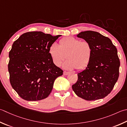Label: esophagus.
<instances>
[{
  "label": "esophagus",
  "instance_id": "1",
  "mask_svg": "<svg viewBox=\"0 0 127 127\" xmlns=\"http://www.w3.org/2000/svg\"><path fill=\"white\" fill-rule=\"evenodd\" d=\"M68 74H69V72H68V71H64V72H63L64 75H68Z\"/></svg>",
  "mask_w": 127,
  "mask_h": 127
}]
</instances>
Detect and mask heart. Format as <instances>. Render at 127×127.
Returning a JSON list of instances; mask_svg holds the SVG:
<instances>
[{
  "label": "heart",
  "instance_id": "b5f03b06",
  "mask_svg": "<svg viewBox=\"0 0 127 127\" xmlns=\"http://www.w3.org/2000/svg\"><path fill=\"white\" fill-rule=\"evenodd\" d=\"M49 54L56 66H61L66 57L68 59L63 64V68L68 70L76 68L80 70L85 69L90 63L93 48L88 41L67 37L61 39L59 46L55 43L51 44Z\"/></svg>",
  "mask_w": 127,
  "mask_h": 127
}]
</instances>
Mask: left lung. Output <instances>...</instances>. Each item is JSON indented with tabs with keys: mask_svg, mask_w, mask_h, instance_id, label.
<instances>
[{
	"mask_svg": "<svg viewBox=\"0 0 127 127\" xmlns=\"http://www.w3.org/2000/svg\"><path fill=\"white\" fill-rule=\"evenodd\" d=\"M77 37L91 44L93 55L85 70L78 74L72 85L77 96L88 101L105 97L112 90L119 77L120 59L111 39L97 32L86 31Z\"/></svg>",
	"mask_w": 127,
	"mask_h": 127,
	"instance_id": "obj_1",
	"label": "left lung"
}]
</instances>
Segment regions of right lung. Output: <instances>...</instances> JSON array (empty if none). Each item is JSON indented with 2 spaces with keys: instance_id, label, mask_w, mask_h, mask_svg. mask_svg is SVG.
Listing matches in <instances>:
<instances>
[{
  "instance_id": "right-lung-1",
  "label": "right lung",
  "mask_w": 127,
  "mask_h": 127,
  "mask_svg": "<svg viewBox=\"0 0 127 127\" xmlns=\"http://www.w3.org/2000/svg\"><path fill=\"white\" fill-rule=\"evenodd\" d=\"M41 31L22 34L9 52L11 85L22 98L39 101L49 96L54 80L63 71L53 63L49 48L59 37Z\"/></svg>"
}]
</instances>
